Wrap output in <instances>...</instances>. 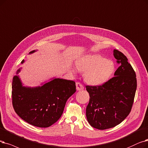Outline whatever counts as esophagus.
Returning a JSON list of instances; mask_svg holds the SVG:
<instances>
[{
	"mask_svg": "<svg viewBox=\"0 0 148 148\" xmlns=\"http://www.w3.org/2000/svg\"><path fill=\"white\" fill-rule=\"evenodd\" d=\"M75 85H76V89L77 91H80V90H83L84 89V86H83V85L80 82H77Z\"/></svg>",
	"mask_w": 148,
	"mask_h": 148,
	"instance_id": "34e87169",
	"label": "esophagus"
}]
</instances>
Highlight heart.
<instances>
[{
  "label": "heart",
  "mask_w": 148,
  "mask_h": 148,
  "mask_svg": "<svg viewBox=\"0 0 148 148\" xmlns=\"http://www.w3.org/2000/svg\"><path fill=\"white\" fill-rule=\"evenodd\" d=\"M75 65L79 71L84 72L83 77L86 82L94 85L106 82L115 71L114 62L99 54L83 56L77 60ZM73 72H75L74 69Z\"/></svg>",
  "instance_id": "1"
}]
</instances>
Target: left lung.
<instances>
[{"mask_svg": "<svg viewBox=\"0 0 148 148\" xmlns=\"http://www.w3.org/2000/svg\"><path fill=\"white\" fill-rule=\"evenodd\" d=\"M114 56L120 66L114 77L101 85H86L89 101L86 109L88 123L103 130L121 123L130 114L137 89L136 74L127 57L114 49Z\"/></svg>", "mask_w": 148, "mask_h": 148, "instance_id": "1", "label": "left lung"}]
</instances>
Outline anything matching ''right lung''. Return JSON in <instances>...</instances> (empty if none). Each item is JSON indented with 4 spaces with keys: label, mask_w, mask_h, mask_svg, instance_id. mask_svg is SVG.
I'll return each mask as SVG.
<instances>
[{
    "label": "right lung",
    "mask_w": 148,
    "mask_h": 148,
    "mask_svg": "<svg viewBox=\"0 0 148 148\" xmlns=\"http://www.w3.org/2000/svg\"><path fill=\"white\" fill-rule=\"evenodd\" d=\"M23 62V60L21 63ZM20 71L19 69L17 74ZM75 82L62 79H54L42 86L25 87L18 77L15 75L12 83V106L16 114L27 123L47 127L60 118L67 100L75 92Z\"/></svg>",
    "instance_id": "right-lung-1"
}]
</instances>
